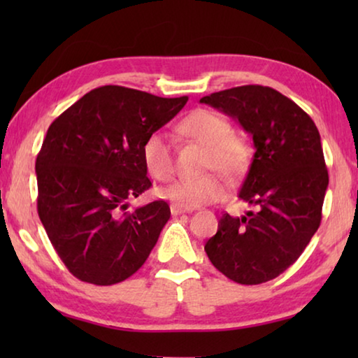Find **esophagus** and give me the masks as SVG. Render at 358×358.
<instances>
[{"mask_svg": "<svg viewBox=\"0 0 358 358\" xmlns=\"http://www.w3.org/2000/svg\"><path fill=\"white\" fill-rule=\"evenodd\" d=\"M171 211H172L173 216H178V215L187 213V211H191V210H189V208H185V207H180V205L172 203V205H171Z\"/></svg>", "mask_w": 358, "mask_h": 358, "instance_id": "obj_1", "label": "esophagus"}]
</instances>
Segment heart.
Wrapping results in <instances>:
<instances>
[{
    "label": "heart",
    "mask_w": 358,
    "mask_h": 358,
    "mask_svg": "<svg viewBox=\"0 0 358 358\" xmlns=\"http://www.w3.org/2000/svg\"><path fill=\"white\" fill-rule=\"evenodd\" d=\"M180 129L197 142L208 147L205 167L216 169L227 178H235L245 171L250 159V147L238 136L232 134V126L222 115L207 108H199L180 123ZM142 159L151 177L167 181L173 175V148L171 137L155 131L142 145ZM227 187L215 175L201 178H180L159 189L166 201L185 208H196L221 201Z\"/></svg>",
    "instance_id": "b5f03b06"
}]
</instances>
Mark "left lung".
<instances>
[{
  "mask_svg": "<svg viewBox=\"0 0 358 358\" xmlns=\"http://www.w3.org/2000/svg\"><path fill=\"white\" fill-rule=\"evenodd\" d=\"M201 102L237 120L256 148L238 197L257 211L224 213L205 252L235 282L270 281L300 257L322 220L329 172L319 131L310 115L270 87L245 85Z\"/></svg>",
  "mask_w": 358,
  "mask_h": 358,
  "instance_id": "obj_1",
  "label": "left lung"
}]
</instances>
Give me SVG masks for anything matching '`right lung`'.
<instances>
[{
	"mask_svg": "<svg viewBox=\"0 0 358 358\" xmlns=\"http://www.w3.org/2000/svg\"><path fill=\"white\" fill-rule=\"evenodd\" d=\"M187 102L138 90L94 88L53 121L36 159L38 213L59 259L96 286L124 281L171 217L164 201L126 211L151 186L142 145Z\"/></svg>",
	"mask_w": 358,
	"mask_h": 358,
	"instance_id": "obj_1",
	"label": "right lung"
}]
</instances>
